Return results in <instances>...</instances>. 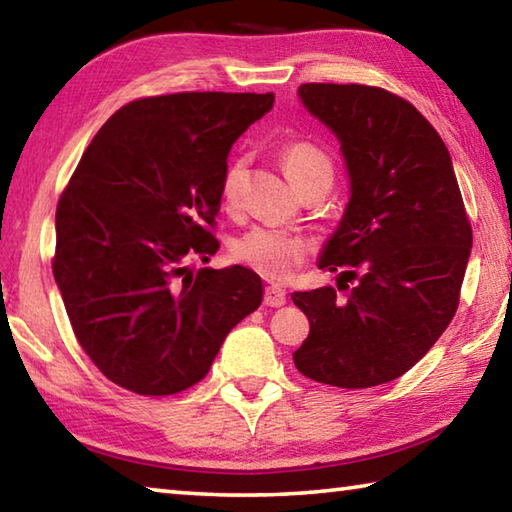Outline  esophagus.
I'll return each instance as SVG.
<instances>
[{
	"instance_id": "34e87169",
	"label": "esophagus",
	"mask_w": 512,
	"mask_h": 512,
	"mask_svg": "<svg viewBox=\"0 0 512 512\" xmlns=\"http://www.w3.org/2000/svg\"><path fill=\"white\" fill-rule=\"evenodd\" d=\"M264 305L266 307H282L287 305V291L280 287H266L264 291Z\"/></svg>"
}]
</instances>
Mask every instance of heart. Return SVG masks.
Returning a JSON list of instances; mask_svg holds the SVG:
<instances>
[{"mask_svg": "<svg viewBox=\"0 0 512 512\" xmlns=\"http://www.w3.org/2000/svg\"><path fill=\"white\" fill-rule=\"evenodd\" d=\"M282 169L287 173L293 187H298L302 180L320 171L332 173L327 155L311 142H289L280 151ZM246 178V160L237 158L225 167L221 176V198L225 205H235L239 201L241 185ZM307 253V244L300 237L287 235V232L275 228H253L246 235H241L232 244V257L237 262L253 268L268 280H284L296 271L302 257Z\"/></svg>", "mask_w": 512, "mask_h": 512, "instance_id": "1", "label": "heart"}]
</instances>
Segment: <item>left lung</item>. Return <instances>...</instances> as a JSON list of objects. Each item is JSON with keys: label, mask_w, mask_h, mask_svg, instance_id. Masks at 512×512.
<instances>
[{"label": "left lung", "mask_w": 512, "mask_h": 512, "mask_svg": "<svg viewBox=\"0 0 512 512\" xmlns=\"http://www.w3.org/2000/svg\"><path fill=\"white\" fill-rule=\"evenodd\" d=\"M302 106L341 144L350 198L318 268L357 280L298 291L309 336L293 352L302 375L370 388L411 370L452 323L472 250L452 158L409 101L368 85L305 83ZM348 287V284H345Z\"/></svg>", "instance_id": "1"}]
</instances>
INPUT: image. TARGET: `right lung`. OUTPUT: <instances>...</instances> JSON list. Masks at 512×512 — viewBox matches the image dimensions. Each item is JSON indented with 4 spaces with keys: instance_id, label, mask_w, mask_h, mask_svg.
I'll return each instance as SVG.
<instances>
[{
    "instance_id": "1",
    "label": "right lung",
    "mask_w": 512,
    "mask_h": 512,
    "mask_svg": "<svg viewBox=\"0 0 512 512\" xmlns=\"http://www.w3.org/2000/svg\"><path fill=\"white\" fill-rule=\"evenodd\" d=\"M273 101V92H183L128 103L60 196L58 291L81 348L121 388L194 386L230 329L262 305L250 268L189 262L219 250L210 228L228 153Z\"/></svg>"
}]
</instances>
